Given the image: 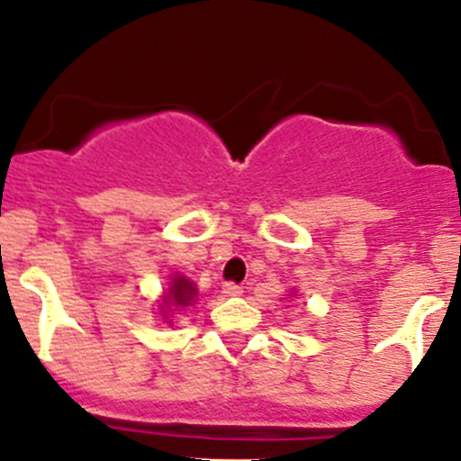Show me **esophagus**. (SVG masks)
Segmentation results:
<instances>
[{
	"instance_id": "1",
	"label": "esophagus",
	"mask_w": 461,
	"mask_h": 461,
	"mask_svg": "<svg viewBox=\"0 0 461 461\" xmlns=\"http://www.w3.org/2000/svg\"><path fill=\"white\" fill-rule=\"evenodd\" d=\"M222 294L225 296H240L243 294V287L239 285V283H225V285H222Z\"/></svg>"
}]
</instances>
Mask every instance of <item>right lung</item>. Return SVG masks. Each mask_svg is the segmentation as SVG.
Listing matches in <instances>:
<instances>
[{"label": "right lung", "instance_id": "1", "mask_svg": "<svg viewBox=\"0 0 461 461\" xmlns=\"http://www.w3.org/2000/svg\"><path fill=\"white\" fill-rule=\"evenodd\" d=\"M194 296H196V287L194 283H189L185 276H176L169 285V294L165 296L167 305H174V308H187L192 305Z\"/></svg>", "mask_w": 461, "mask_h": 461}]
</instances>
